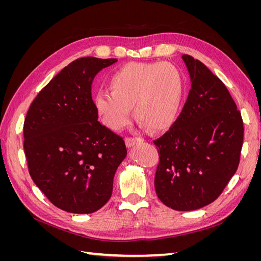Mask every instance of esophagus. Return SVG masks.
Instances as JSON below:
<instances>
[{
  "label": "esophagus",
  "mask_w": 261,
  "mask_h": 261,
  "mask_svg": "<svg viewBox=\"0 0 261 261\" xmlns=\"http://www.w3.org/2000/svg\"><path fill=\"white\" fill-rule=\"evenodd\" d=\"M125 141H126V145H127V147H133V146H135L136 144L143 143V138H139V137H126Z\"/></svg>",
  "instance_id": "esophagus-1"
}]
</instances>
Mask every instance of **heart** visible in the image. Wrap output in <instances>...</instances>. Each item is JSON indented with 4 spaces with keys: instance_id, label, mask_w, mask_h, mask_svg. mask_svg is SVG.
<instances>
[{
    "instance_id": "1",
    "label": "heart",
    "mask_w": 261,
    "mask_h": 261,
    "mask_svg": "<svg viewBox=\"0 0 261 261\" xmlns=\"http://www.w3.org/2000/svg\"><path fill=\"white\" fill-rule=\"evenodd\" d=\"M110 88L94 94V107L109 128L123 129L130 121L133 106L141 126L163 130L178 116L184 82L171 63L130 62L110 77Z\"/></svg>"
}]
</instances>
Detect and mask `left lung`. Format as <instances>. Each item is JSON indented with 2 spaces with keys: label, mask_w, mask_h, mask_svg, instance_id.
Segmentation results:
<instances>
[{
  "label": "left lung",
  "mask_w": 261,
  "mask_h": 261,
  "mask_svg": "<svg viewBox=\"0 0 261 261\" xmlns=\"http://www.w3.org/2000/svg\"><path fill=\"white\" fill-rule=\"evenodd\" d=\"M181 58L192 89L171 128L153 141L160 153L154 188L167 207L192 211L215 201L235 174L244 126L220 78L191 55Z\"/></svg>",
  "instance_id": "8db88e82"
}]
</instances>
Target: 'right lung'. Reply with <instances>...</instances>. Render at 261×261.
Instances as JSON below:
<instances>
[{"mask_svg":"<svg viewBox=\"0 0 261 261\" xmlns=\"http://www.w3.org/2000/svg\"><path fill=\"white\" fill-rule=\"evenodd\" d=\"M116 59L81 58L38 93L23 122L29 174L55 207L92 213L109 201L116 169L127 154L121 136L98 121L94 76Z\"/></svg>","mask_w":261,"mask_h":261,"instance_id":"1","label":"right lung"}]
</instances>
